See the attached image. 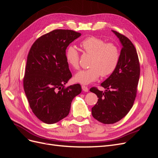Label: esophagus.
<instances>
[{"label":"esophagus","instance_id":"1","mask_svg":"<svg viewBox=\"0 0 158 158\" xmlns=\"http://www.w3.org/2000/svg\"><path fill=\"white\" fill-rule=\"evenodd\" d=\"M82 88L84 92H88V88L85 85H82Z\"/></svg>","mask_w":158,"mask_h":158}]
</instances>
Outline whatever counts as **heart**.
<instances>
[{
	"instance_id": "1",
	"label": "heart",
	"mask_w": 158,
	"mask_h": 158,
	"mask_svg": "<svg viewBox=\"0 0 158 158\" xmlns=\"http://www.w3.org/2000/svg\"><path fill=\"white\" fill-rule=\"evenodd\" d=\"M80 46L85 53L92 55L89 61L90 68L82 70L76 74V82L89 84L97 80L101 75L107 77L115 70L119 63L121 52L117 45L106 43L101 38L90 36L80 43ZM67 63L74 68H79L80 56L74 46H70L66 51Z\"/></svg>"
}]
</instances>
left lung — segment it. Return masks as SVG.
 Returning a JSON list of instances; mask_svg holds the SVG:
<instances>
[{"instance_id": "left-lung-1", "label": "left lung", "mask_w": 158, "mask_h": 158, "mask_svg": "<svg viewBox=\"0 0 158 158\" xmlns=\"http://www.w3.org/2000/svg\"><path fill=\"white\" fill-rule=\"evenodd\" d=\"M122 45L121 57L117 69L101 86L105 92L93 87L89 91L97 95L98 101L92 108L94 118L103 124L119 121L132 108L140 77V63L135 47L131 40L116 31Z\"/></svg>"}]
</instances>
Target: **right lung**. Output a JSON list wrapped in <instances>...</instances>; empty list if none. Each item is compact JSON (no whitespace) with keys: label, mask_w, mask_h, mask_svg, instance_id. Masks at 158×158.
Returning a JSON list of instances; mask_svg holds the SVG:
<instances>
[{"label":"right lung","mask_w":158,"mask_h":158,"mask_svg":"<svg viewBox=\"0 0 158 158\" xmlns=\"http://www.w3.org/2000/svg\"><path fill=\"white\" fill-rule=\"evenodd\" d=\"M80 35L73 30H53L38 38L28 53L23 89L33 113L45 123L67 116L72 101L82 92L79 84L64 88L72 77L66 49Z\"/></svg>","instance_id":"1"}]
</instances>
